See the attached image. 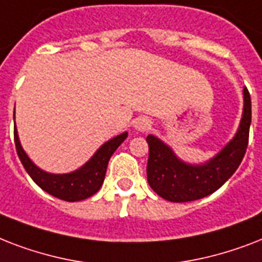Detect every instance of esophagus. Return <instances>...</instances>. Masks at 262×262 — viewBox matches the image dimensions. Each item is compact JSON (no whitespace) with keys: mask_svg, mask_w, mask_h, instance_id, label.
I'll return each instance as SVG.
<instances>
[{"mask_svg":"<svg viewBox=\"0 0 262 262\" xmlns=\"http://www.w3.org/2000/svg\"><path fill=\"white\" fill-rule=\"evenodd\" d=\"M133 126H135L136 130L147 132L148 129L151 127V121H149L147 117H139V118H136V121L133 122Z\"/></svg>","mask_w":262,"mask_h":262,"instance_id":"1","label":"esophagus"}]
</instances>
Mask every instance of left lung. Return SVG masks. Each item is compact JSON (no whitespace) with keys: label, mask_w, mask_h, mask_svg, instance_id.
<instances>
[{"label":"left lung","mask_w":262,"mask_h":262,"mask_svg":"<svg viewBox=\"0 0 262 262\" xmlns=\"http://www.w3.org/2000/svg\"><path fill=\"white\" fill-rule=\"evenodd\" d=\"M244 115L235 137L213 159L201 166L183 163L159 139L147 136V179L156 194L172 203L194 201L212 194L236 171L246 154L252 122V100L248 88L244 90Z\"/></svg>","instance_id":"obj_1"}]
</instances>
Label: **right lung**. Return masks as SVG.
Listing matches in <instances>:
<instances>
[{
	"label": "right lung",
	"instance_id": "add662e5",
	"mask_svg": "<svg viewBox=\"0 0 262 262\" xmlns=\"http://www.w3.org/2000/svg\"><path fill=\"white\" fill-rule=\"evenodd\" d=\"M13 133L14 145H16V151L20 158V162L26 168V171L30 174L31 178L34 179V182L39 187H42L43 190L47 191L49 194L63 200V201H71V203L88 199L100 189L103 181H104L107 164H108L111 155L127 137V133L125 132L122 135L107 141L106 144H103L98 149V152L91 158L90 162L84 164L79 170H76L75 172L55 175L42 171L31 162L30 158L26 155V152L23 151L21 145H20L16 125H14Z\"/></svg>",
	"mask_w": 262,
	"mask_h": 262
}]
</instances>
